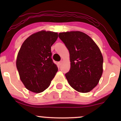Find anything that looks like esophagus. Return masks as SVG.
<instances>
[{
  "mask_svg": "<svg viewBox=\"0 0 121 121\" xmlns=\"http://www.w3.org/2000/svg\"><path fill=\"white\" fill-rule=\"evenodd\" d=\"M62 61H59V62H58V64H59V66H60V65H61L62 64Z\"/></svg>",
  "mask_w": 121,
  "mask_h": 121,
  "instance_id": "1",
  "label": "esophagus"
}]
</instances>
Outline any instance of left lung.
<instances>
[{"label":"left lung","instance_id":"8db88e82","mask_svg":"<svg viewBox=\"0 0 121 121\" xmlns=\"http://www.w3.org/2000/svg\"><path fill=\"white\" fill-rule=\"evenodd\" d=\"M59 37L69 52L70 68L65 77L70 86L81 93L92 91L103 73V56L99 47L80 31L60 32Z\"/></svg>","mask_w":121,"mask_h":121}]
</instances>
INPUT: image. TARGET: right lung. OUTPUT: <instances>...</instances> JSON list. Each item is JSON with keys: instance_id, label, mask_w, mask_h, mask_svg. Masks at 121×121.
I'll return each instance as SVG.
<instances>
[{"instance_id": "obj_1", "label": "right lung", "mask_w": 121, "mask_h": 121, "mask_svg": "<svg viewBox=\"0 0 121 121\" xmlns=\"http://www.w3.org/2000/svg\"><path fill=\"white\" fill-rule=\"evenodd\" d=\"M58 34L40 30L30 36L18 52L16 65L20 78L28 91L43 92L49 86L58 71L53 62L51 47Z\"/></svg>"}]
</instances>
